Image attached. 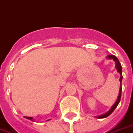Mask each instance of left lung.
Here are the masks:
<instances>
[{"mask_svg": "<svg viewBox=\"0 0 133 133\" xmlns=\"http://www.w3.org/2000/svg\"><path fill=\"white\" fill-rule=\"evenodd\" d=\"M107 58L108 59H113L114 61H115V63H116V68L117 71L118 72L120 75H121V77H120V82H121V87H120V91H119V94H118V99H117L116 102V103L112 106L111 109L109 110V111L107 112L106 114H103V115H101V116H97V118H107V116H109L110 114H111L113 113L115 109L116 108L117 106L118 105L119 102L121 101V91H122V87H121V82H122V79H123V75H122V66L121 63H120V62H119L118 59L115 56H113V55H109L107 56Z\"/></svg>", "mask_w": 133, "mask_h": 133, "instance_id": "1", "label": "left lung"}]
</instances>
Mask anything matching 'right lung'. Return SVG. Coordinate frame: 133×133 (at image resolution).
<instances>
[{"mask_svg":"<svg viewBox=\"0 0 133 133\" xmlns=\"http://www.w3.org/2000/svg\"><path fill=\"white\" fill-rule=\"evenodd\" d=\"M25 118H26V119H29V120H30V121H33V118H32V117H26V116H25Z\"/></svg>","mask_w":133,"mask_h":133,"instance_id":"right-lung-1","label":"right lung"}]
</instances>
